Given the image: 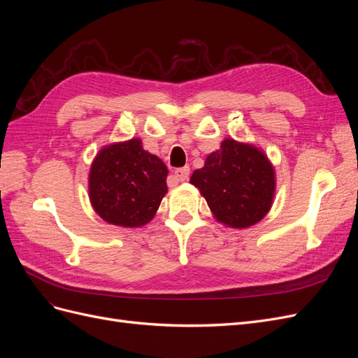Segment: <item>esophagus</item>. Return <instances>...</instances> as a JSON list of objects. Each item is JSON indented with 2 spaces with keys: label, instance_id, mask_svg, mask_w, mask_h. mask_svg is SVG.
I'll return each mask as SVG.
<instances>
[{
  "label": "esophagus",
  "instance_id": "34e87169",
  "mask_svg": "<svg viewBox=\"0 0 358 358\" xmlns=\"http://www.w3.org/2000/svg\"><path fill=\"white\" fill-rule=\"evenodd\" d=\"M175 178L178 179V180H180V182H183V180H188V178H189V167H180V169H176L175 170Z\"/></svg>",
  "mask_w": 358,
  "mask_h": 358
}]
</instances>
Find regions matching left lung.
Instances as JSON below:
<instances>
[{
	"instance_id": "8db88e82",
	"label": "left lung",
	"mask_w": 358,
	"mask_h": 358,
	"mask_svg": "<svg viewBox=\"0 0 358 358\" xmlns=\"http://www.w3.org/2000/svg\"><path fill=\"white\" fill-rule=\"evenodd\" d=\"M208 201L213 218L231 229H248L262 221L273 204L276 178L262 149L224 138L189 179Z\"/></svg>"
}]
</instances>
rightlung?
<instances>
[{
  "mask_svg": "<svg viewBox=\"0 0 358 358\" xmlns=\"http://www.w3.org/2000/svg\"><path fill=\"white\" fill-rule=\"evenodd\" d=\"M169 170L142 140L107 145L95 155L88 178L94 210L106 222L137 229L152 221L167 194Z\"/></svg>",
  "mask_w": 358,
  "mask_h": 358,
  "instance_id": "right-lung-1",
  "label": "right lung"
}]
</instances>
